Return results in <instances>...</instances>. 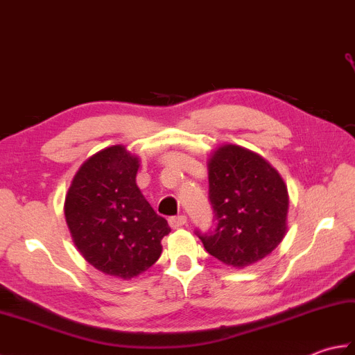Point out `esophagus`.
I'll return each mask as SVG.
<instances>
[{
  "label": "esophagus",
  "mask_w": 355,
  "mask_h": 355,
  "mask_svg": "<svg viewBox=\"0 0 355 355\" xmlns=\"http://www.w3.org/2000/svg\"><path fill=\"white\" fill-rule=\"evenodd\" d=\"M186 223H187V218L184 215H178V216L169 218V225H171L172 229L183 227V225H186Z\"/></svg>",
  "instance_id": "obj_1"
}]
</instances>
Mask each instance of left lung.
<instances>
[{"label":"left lung","instance_id":"obj_1","mask_svg":"<svg viewBox=\"0 0 355 355\" xmlns=\"http://www.w3.org/2000/svg\"><path fill=\"white\" fill-rule=\"evenodd\" d=\"M209 198L218 220L212 235L198 236L206 250L229 267L245 268L282 243L288 189L266 158L224 143L209 155Z\"/></svg>","mask_w":355,"mask_h":355}]
</instances>
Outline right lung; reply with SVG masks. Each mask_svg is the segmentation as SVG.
<instances>
[{
    "label": "right lung",
    "mask_w": 355,
    "mask_h": 355,
    "mask_svg": "<svg viewBox=\"0 0 355 355\" xmlns=\"http://www.w3.org/2000/svg\"><path fill=\"white\" fill-rule=\"evenodd\" d=\"M139 168L140 158L123 145L105 148L80 164L64 202L79 253L102 273L123 281L154 266L171 232L135 183Z\"/></svg>",
    "instance_id": "1"
}]
</instances>
